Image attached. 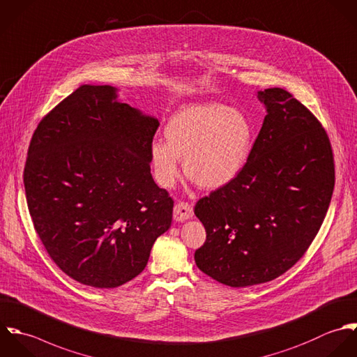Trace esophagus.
<instances>
[{
    "instance_id": "1",
    "label": "esophagus",
    "mask_w": 357,
    "mask_h": 357,
    "mask_svg": "<svg viewBox=\"0 0 357 357\" xmlns=\"http://www.w3.org/2000/svg\"><path fill=\"white\" fill-rule=\"evenodd\" d=\"M194 215V211H192V205H190L188 202H184V201H180L174 205V209H173V218L176 222H184V220H188L191 219Z\"/></svg>"
}]
</instances>
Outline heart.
Here are the masks:
<instances>
[{
    "label": "heart",
    "instance_id": "1",
    "mask_svg": "<svg viewBox=\"0 0 357 357\" xmlns=\"http://www.w3.org/2000/svg\"><path fill=\"white\" fill-rule=\"evenodd\" d=\"M163 141L149 148L156 181L166 188L180 177V159L190 180L206 190L233 181L245 166L252 146V126L227 107L192 105L177 112L165 127Z\"/></svg>",
    "mask_w": 357,
    "mask_h": 357
}]
</instances>
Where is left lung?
Here are the masks:
<instances>
[{"label": "left lung", "instance_id": "left-lung-1", "mask_svg": "<svg viewBox=\"0 0 357 357\" xmlns=\"http://www.w3.org/2000/svg\"><path fill=\"white\" fill-rule=\"evenodd\" d=\"M267 115L237 177L195 205L201 271L229 287L271 281L309 249L328 211L335 165L319 119L284 89L259 91Z\"/></svg>", "mask_w": 357, "mask_h": 357}]
</instances>
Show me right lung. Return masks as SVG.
Here are the masks:
<instances>
[{"label":"right lung","mask_w":357,"mask_h":357,"mask_svg":"<svg viewBox=\"0 0 357 357\" xmlns=\"http://www.w3.org/2000/svg\"><path fill=\"white\" fill-rule=\"evenodd\" d=\"M159 121L80 86L33 132L23 183L36 233L54 263L94 288H115L146 266L174 201L151 174Z\"/></svg>","instance_id":"add662e5"}]
</instances>
